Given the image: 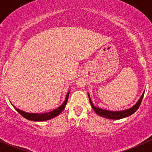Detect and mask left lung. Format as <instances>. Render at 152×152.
Returning a JSON list of instances; mask_svg holds the SVG:
<instances>
[{
	"label": "left lung",
	"mask_w": 152,
	"mask_h": 152,
	"mask_svg": "<svg viewBox=\"0 0 152 152\" xmlns=\"http://www.w3.org/2000/svg\"><path fill=\"white\" fill-rule=\"evenodd\" d=\"M143 96H144V92L143 93H142L141 97H140V99H139L138 102L136 103L135 105H134L132 107L128 109V110H122V111H110V110H104V109H101V108H99V107H95V106L93 105V102H92L89 95H88V97H89V100H90L92 108L93 109V110H94L95 113H96V114H98L99 115L102 116V117L103 118H106L113 119V120H118V119H121V118H124L128 117V116L131 115H132L133 113H135V112L137 110V109L139 108V107H140V104H141Z\"/></svg>",
	"instance_id": "1"
}]
</instances>
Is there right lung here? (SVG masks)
Listing matches in <instances>:
<instances>
[{
    "instance_id": "obj_1",
    "label": "right lung",
    "mask_w": 152,
    "mask_h": 152,
    "mask_svg": "<svg viewBox=\"0 0 152 152\" xmlns=\"http://www.w3.org/2000/svg\"><path fill=\"white\" fill-rule=\"evenodd\" d=\"M69 93H70V91L67 93L66 95V98H65V102H63L62 105L60 107H59L58 108L55 109V110H52V111L48 112V113H26V112L23 111V110H19V109L16 108L15 106H13L15 107V110H17L18 113H19L21 115L23 116L25 118L28 119V120L30 121H47L49 120V119H51L53 118L56 117L58 115L62 113V110L65 109V105H66L67 99H68V96H69Z\"/></svg>"
}]
</instances>
